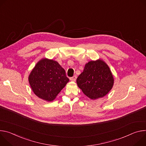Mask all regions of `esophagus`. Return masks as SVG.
<instances>
[{
  "mask_svg": "<svg viewBox=\"0 0 146 146\" xmlns=\"http://www.w3.org/2000/svg\"><path fill=\"white\" fill-rule=\"evenodd\" d=\"M76 79V75H74V76H72L71 78V81H73V82H75V80Z\"/></svg>",
  "mask_w": 146,
  "mask_h": 146,
  "instance_id": "obj_1",
  "label": "esophagus"
}]
</instances>
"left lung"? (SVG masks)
<instances>
[{"label": "left lung", "instance_id": "obj_1", "mask_svg": "<svg viewBox=\"0 0 146 146\" xmlns=\"http://www.w3.org/2000/svg\"><path fill=\"white\" fill-rule=\"evenodd\" d=\"M114 79L108 65L102 59L86 63L76 79L78 86L92 100L102 98L111 90Z\"/></svg>", "mask_w": 146, "mask_h": 146}]
</instances>
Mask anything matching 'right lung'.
<instances>
[{
  "instance_id": "right-lung-1",
  "label": "right lung",
  "mask_w": 146,
  "mask_h": 146,
  "mask_svg": "<svg viewBox=\"0 0 146 146\" xmlns=\"http://www.w3.org/2000/svg\"><path fill=\"white\" fill-rule=\"evenodd\" d=\"M28 80L32 90L36 96L43 100L52 102L70 80L58 62L43 58L32 69Z\"/></svg>"
}]
</instances>
